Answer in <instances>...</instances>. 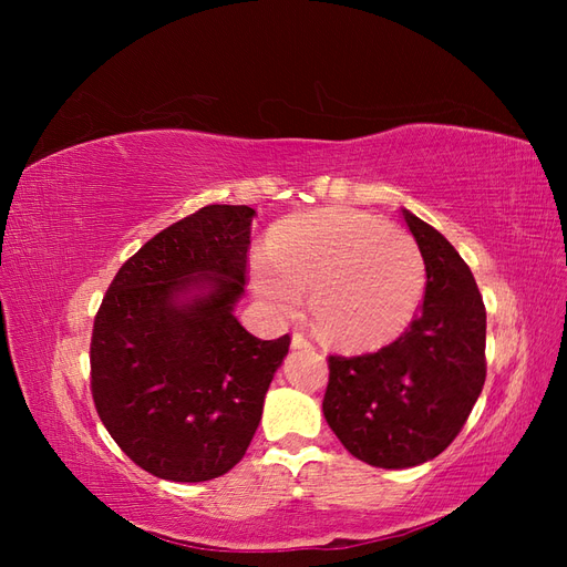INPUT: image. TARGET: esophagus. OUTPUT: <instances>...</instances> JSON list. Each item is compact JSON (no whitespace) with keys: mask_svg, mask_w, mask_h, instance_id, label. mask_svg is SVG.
<instances>
[{"mask_svg":"<svg viewBox=\"0 0 567 567\" xmlns=\"http://www.w3.org/2000/svg\"><path fill=\"white\" fill-rule=\"evenodd\" d=\"M290 346H293L296 350H310L312 348V342L310 340H307L302 333H293V338H290Z\"/></svg>","mask_w":567,"mask_h":567,"instance_id":"34e87169","label":"esophagus"}]
</instances>
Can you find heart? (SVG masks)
Wrapping results in <instances>:
<instances>
[{
    "label": "heart",
    "mask_w": 567,
    "mask_h": 567,
    "mask_svg": "<svg viewBox=\"0 0 567 567\" xmlns=\"http://www.w3.org/2000/svg\"><path fill=\"white\" fill-rule=\"evenodd\" d=\"M271 310L296 312L310 288L317 329L338 346L373 348L398 338L425 293V257L409 234L354 210H317L284 219L252 271Z\"/></svg>",
    "instance_id": "obj_1"
}]
</instances>
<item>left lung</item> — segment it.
Listing matches in <instances>:
<instances>
[{"mask_svg":"<svg viewBox=\"0 0 567 567\" xmlns=\"http://www.w3.org/2000/svg\"><path fill=\"white\" fill-rule=\"evenodd\" d=\"M425 257V296L409 329L379 352L329 357L323 416L352 456L411 468L442 454L485 385L487 315L468 265L404 210Z\"/></svg>","mask_w":567,"mask_h":567,"instance_id":"left-lung-1","label":"left lung"}]
</instances>
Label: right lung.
Masks as SVG:
<instances>
[{
  "mask_svg": "<svg viewBox=\"0 0 567 567\" xmlns=\"http://www.w3.org/2000/svg\"><path fill=\"white\" fill-rule=\"evenodd\" d=\"M248 205H205L120 267L90 348L101 423L136 466L203 483L244 458L290 336L260 340L234 317L244 296Z\"/></svg>",
  "mask_w": 567,
  "mask_h": 567,
  "instance_id": "1",
  "label": "right lung"
}]
</instances>
